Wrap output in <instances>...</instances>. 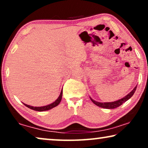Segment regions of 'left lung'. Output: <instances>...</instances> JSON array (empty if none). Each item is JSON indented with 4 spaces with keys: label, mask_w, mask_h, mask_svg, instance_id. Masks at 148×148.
<instances>
[{
    "label": "left lung",
    "mask_w": 148,
    "mask_h": 148,
    "mask_svg": "<svg viewBox=\"0 0 148 148\" xmlns=\"http://www.w3.org/2000/svg\"><path fill=\"white\" fill-rule=\"evenodd\" d=\"M137 89V86H135L134 89L131 91V92L127 95L126 96H125L124 98L120 99V100L115 101V102H96L93 100L92 98H91V100L92 101V102L94 103V104H96V106H98L99 107H101V108H107V109H113V108H116L117 107L120 106L121 105H122L123 103L126 102L129 100V98H131V97L133 96V95L134 94V93L135 92Z\"/></svg>",
    "instance_id": "left-lung-1"
}]
</instances>
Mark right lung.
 <instances>
[{
	"label": "right lung",
	"instance_id": "add662e5",
	"mask_svg": "<svg viewBox=\"0 0 148 148\" xmlns=\"http://www.w3.org/2000/svg\"><path fill=\"white\" fill-rule=\"evenodd\" d=\"M62 96V90L61 91V92H60V96H58V98L57 99H56L55 102H54L53 103H52V104H48V105H47V106H40V107H34V106H29V105H27V104H23L25 105V106H27V108L32 109V110H36V111H39V112L48 110H50V109L54 108V107L58 106V105L59 104L60 101H61Z\"/></svg>",
	"mask_w": 148,
	"mask_h": 148
}]
</instances>
